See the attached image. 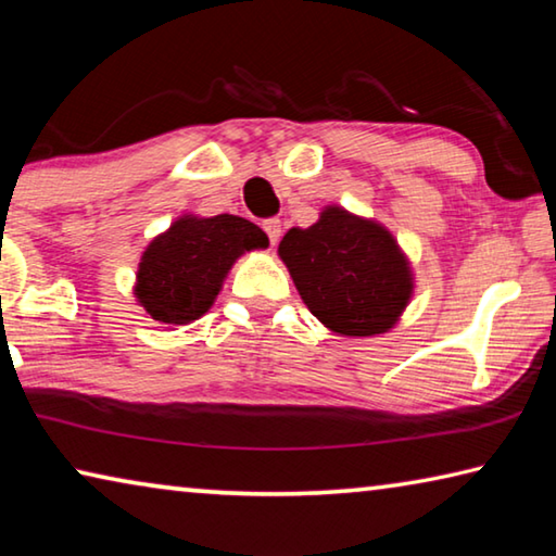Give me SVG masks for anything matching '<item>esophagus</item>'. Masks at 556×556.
<instances>
[{
  "label": "esophagus",
  "mask_w": 556,
  "mask_h": 556,
  "mask_svg": "<svg viewBox=\"0 0 556 556\" xmlns=\"http://www.w3.org/2000/svg\"><path fill=\"white\" fill-rule=\"evenodd\" d=\"M262 228H265V232H267V238H269L271 244L279 242V238H281V223H279L277 218L265 220V223H262Z\"/></svg>",
  "instance_id": "esophagus-1"
}]
</instances>
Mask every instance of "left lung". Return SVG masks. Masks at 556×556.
<instances>
[{"label":"left lung","mask_w":556,"mask_h":556,"mask_svg":"<svg viewBox=\"0 0 556 556\" xmlns=\"http://www.w3.org/2000/svg\"><path fill=\"white\" fill-rule=\"evenodd\" d=\"M296 291L338 336L388 333L407 308L409 260L384 225L328 205L312 228H291L279 242Z\"/></svg>","instance_id":"8db88e82"}]
</instances>
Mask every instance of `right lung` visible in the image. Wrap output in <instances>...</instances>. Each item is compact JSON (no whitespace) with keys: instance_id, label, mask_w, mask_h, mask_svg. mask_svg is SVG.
<instances>
[{"instance_id":"1","label":"right lung","mask_w":556,"mask_h":556,"mask_svg":"<svg viewBox=\"0 0 556 556\" xmlns=\"http://www.w3.org/2000/svg\"><path fill=\"white\" fill-rule=\"evenodd\" d=\"M267 244V235L238 215H181L147 244L135 296L156 324L186 326L213 306L235 260Z\"/></svg>"}]
</instances>
